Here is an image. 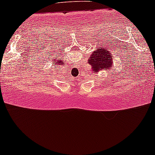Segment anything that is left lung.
I'll list each match as a JSON object with an SVG mask.
<instances>
[{"mask_svg":"<svg viewBox=\"0 0 155 155\" xmlns=\"http://www.w3.org/2000/svg\"><path fill=\"white\" fill-rule=\"evenodd\" d=\"M111 56V54L109 53L105 48L97 49L93 52L88 62L91 66L92 71L94 73H97L101 70H108L112 67Z\"/></svg>","mask_w":155,"mask_h":155,"instance_id":"left-lung-1","label":"left lung"}]
</instances>
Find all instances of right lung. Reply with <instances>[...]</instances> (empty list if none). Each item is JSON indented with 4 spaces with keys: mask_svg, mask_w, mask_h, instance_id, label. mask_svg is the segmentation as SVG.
I'll return each mask as SVG.
<instances>
[{
    "mask_svg": "<svg viewBox=\"0 0 155 155\" xmlns=\"http://www.w3.org/2000/svg\"><path fill=\"white\" fill-rule=\"evenodd\" d=\"M53 63L55 64V65L58 66V67H59V66L62 65V64H64L62 62V61H61V59H54V60L53 61Z\"/></svg>",
    "mask_w": 155,
    "mask_h": 155,
    "instance_id": "add662e5",
    "label": "right lung"
}]
</instances>
